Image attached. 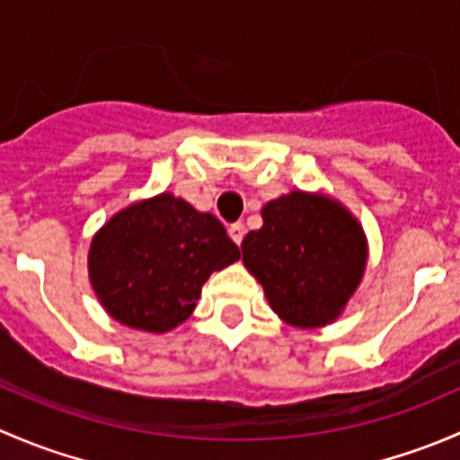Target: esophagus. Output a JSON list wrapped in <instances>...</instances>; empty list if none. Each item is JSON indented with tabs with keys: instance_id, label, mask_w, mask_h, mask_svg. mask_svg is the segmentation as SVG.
<instances>
[{
	"instance_id": "34e87169",
	"label": "esophagus",
	"mask_w": 460,
	"mask_h": 460,
	"mask_svg": "<svg viewBox=\"0 0 460 460\" xmlns=\"http://www.w3.org/2000/svg\"><path fill=\"white\" fill-rule=\"evenodd\" d=\"M244 234H247V229H244V225H240V222H235V225H231L229 226V235H231V240H234L235 244H243V238H244Z\"/></svg>"
}]
</instances>
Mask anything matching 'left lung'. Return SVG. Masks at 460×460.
I'll use <instances>...</instances> for the list:
<instances>
[{
    "mask_svg": "<svg viewBox=\"0 0 460 460\" xmlns=\"http://www.w3.org/2000/svg\"><path fill=\"white\" fill-rule=\"evenodd\" d=\"M243 262L285 323L323 327L358 287L367 243L341 204L294 191L262 208V229L243 240Z\"/></svg>",
    "mask_w": 460,
    "mask_h": 460,
    "instance_id": "8db88e82",
    "label": "left lung"
}]
</instances>
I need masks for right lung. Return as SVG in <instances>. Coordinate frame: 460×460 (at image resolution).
<instances>
[{"mask_svg": "<svg viewBox=\"0 0 460 460\" xmlns=\"http://www.w3.org/2000/svg\"><path fill=\"white\" fill-rule=\"evenodd\" d=\"M238 258V244L216 216L162 193L131 204L97 231L88 276L115 320L162 333L191 316L208 276Z\"/></svg>", "mask_w": 460, "mask_h": 460, "instance_id": "1", "label": "right lung"}]
</instances>
